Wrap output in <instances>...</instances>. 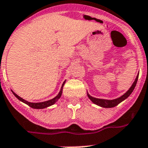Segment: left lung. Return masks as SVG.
Wrapping results in <instances>:
<instances>
[{
	"label": "left lung",
	"instance_id": "left-lung-1",
	"mask_svg": "<svg viewBox=\"0 0 148 148\" xmlns=\"http://www.w3.org/2000/svg\"><path fill=\"white\" fill-rule=\"evenodd\" d=\"M138 75L137 76L136 79L134 80V82L133 83V84L132 85V86L130 87V89L128 90L124 95H122V97H119V98H117L116 99H112V100H108V99H97V98H94V97H91L90 95L87 93V96L90 98L91 101L93 102V103L97 104V105L101 106V107L104 108H112V107H115L118 104H119L121 102H122L123 100L128 98L129 96L131 95V93H132L133 90H134V87L136 86L137 81H138Z\"/></svg>",
	"mask_w": 148,
	"mask_h": 148
}]
</instances>
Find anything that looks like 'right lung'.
Instances as JSON below:
<instances>
[{"mask_svg":"<svg viewBox=\"0 0 148 148\" xmlns=\"http://www.w3.org/2000/svg\"><path fill=\"white\" fill-rule=\"evenodd\" d=\"M64 83H65V81L63 83V84H62V88H61V90H60L59 93H58V94L55 98L50 99V100H48V101L42 102V103H29V102L26 101V100H25V99H23V98L19 97L18 95H16L15 93H14V92H13V93H14V96H15V97H16L19 100H20V101H22L23 103L27 104V105H28L29 106H30L31 108H33V109H44V108H46L48 107V106H50L53 105L54 103H55V102L58 101V99H60V97H61V96H62V90H63V86H64Z\"/></svg>","mask_w":148,"mask_h":148,"instance_id":"obj_1","label":"right lung"}]
</instances>
